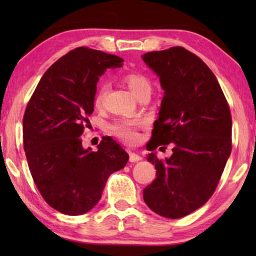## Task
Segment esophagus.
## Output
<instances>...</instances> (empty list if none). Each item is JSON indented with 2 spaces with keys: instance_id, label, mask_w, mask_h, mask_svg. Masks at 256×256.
<instances>
[{
  "instance_id": "obj_1",
  "label": "esophagus",
  "mask_w": 256,
  "mask_h": 256,
  "mask_svg": "<svg viewBox=\"0 0 256 256\" xmlns=\"http://www.w3.org/2000/svg\"><path fill=\"white\" fill-rule=\"evenodd\" d=\"M129 160H130L132 163H135V162H138V160H142V157L138 155V154L135 152H129Z\"/></svg>"
}]
</instances>
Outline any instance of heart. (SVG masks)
Masks as SVG:
<instances>
[{
    "instance_id": "heart-1",
    "label": "heart",
    "mask_w": 256,
    "mask_h": 256,
    "mask_svg": "<svg viewBox=\"0 0 256 256\" xmlns=\"http://www.w3.org/2000/svg\"><path fill=\"white\" fill-rule=\"evenodd\" d=\"M124 82L127 84L129 90H132V93L136 96L140 90L144 88H150L148 79L146 78L144 76L138 74V73H128V74L124 76ZM107 87L106 85H102L98 90L96 96V106H100L102 104L104 98L106 96ZM141 126L138 121H132V120H121L118 121L116 124H113V132L118 138L124 140L126 142H136L138 138V128Z\"/></svg>"
}]
</instances>
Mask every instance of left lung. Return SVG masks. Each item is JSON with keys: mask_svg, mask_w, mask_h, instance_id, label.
<instances>
[{"mask_svg": "<svg viewBox=\"0 0 256 256\" xmlns=\"http://www.w3.org/2000/svg\"><path fill=\"white\" fill-rule=\"evenodd\" d=\"M141 57L164 90L148 150L174 143L169 158L146 156L157 171L143 199L160 216L183 218L208 200L222 177L232 150L230 107L213 72L184 48Z\"/></svg>", "mask_w": 256, "mask_h": 256, "instance_id": "8db88e82", "label": "left lung"}]
</instances>
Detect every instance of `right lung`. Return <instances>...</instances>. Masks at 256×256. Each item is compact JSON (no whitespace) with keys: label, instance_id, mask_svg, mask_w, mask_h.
Returning <instances> with one entry per match:
<instances>
[{"label":"right lung","instance_id":"1","mask_svg":"<svg viewBox=\"0 0 256 256\" xmlns=\"http://www.w3.org/2000/svg\"><path fill=\"white\" fill-rule=\"evenodd\" d=\"M124 59L76 48L42 76L23 118V143L31 176L51 208L68 216L90 211L108 177L124 169L129 155L107 136L96 152L80 136L94 110L96 84Z\"/></svg>","mask_w":256,"mask_h":256}]
</instances>
